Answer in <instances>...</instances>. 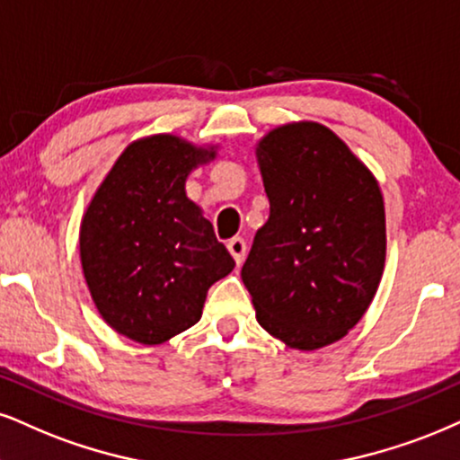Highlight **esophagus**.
<instances>
[{"mask_svg": "<svg viewBox=\"0 0 460 460\" xmlns=\"http://www.w3.org/2000/svg\"><path fill=\"white\" fill-rule=\"evenodd\" d=\"M228 252L232 253V258H234L236 264H243V260H245V252H247V243L241 239V236H234V239L228 241Z\"/></svg>", "mask_w": 460, "mask_h": 460, "instance_id": "34e87169", "label": "esophagus"}]
</instances>
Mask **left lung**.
Here are the masks:
<instances>
[{"label":"left lung","instance_id":"left-lung-1","mask_svg":"<svg viewBox=\"0 0 460 460\" xmlns=\"http://www.w3.org/2000/svg\"><path fill=\"white\" fill-rule=\"evenodd\" d=\"M269 221L241 277L260 326L296 349L345 337L365 315L386 262V215L376 177L314 121L273 129L256 149Z\"/></svg>","mask_w":460,"mask_h":460}]
</instances>
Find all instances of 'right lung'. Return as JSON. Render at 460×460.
Masks as SVG:
<instances>
[{
    "label": "right lung",
    "mask_w": 460,
    "mask_h": 460,
    "mask_svg": "<svg viewBox=\"0 0 460 460\" xmlns=\"http://www.w3.org/2000/svg\"><path fill=\"white\" fill-rule=\"evenodd\" d=\"M215 151L179 136L136 140L102 181L81 224V264L106 324L145 345L200 320L208 288L234 260L185 196V179Z\"/></svg>",
    "instance_id": "obj_1"
}]
</instances>
